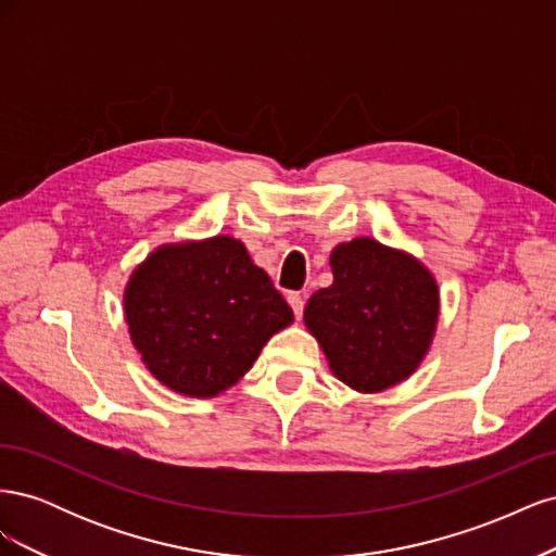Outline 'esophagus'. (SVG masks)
<instances>
[{
  "label": "esophagus",
  "instance_id": "esophagus-1",
  "mask_svg": "<svg viewBox=\"0 0 556 556\" xmlns=\"http://www.w3.org/2000/svg\"><path fill=\"white\" fill-rule=\"evenodd\" d=\"M288 301H290V306H292V311H294V317H296V319H299L301 315H304V306H306L304 296H301L299 292H290V294H288Z\"/></svg>",
  "mask_w": 556,
  "mask_h": 556
}]
</instances>
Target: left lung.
<instances>
[{
  "label": "left lung",
  "mask_w": 556,
  "mask_h": 556,
  "mask_svg": "<svg viewBox=\"0 0 556 556\" xmlns=\"http://www.w3.org/2000/svg\"><path fill=\"white\" fill-rule=\"evenodd\" d=\"M333 282L306 304L304 323L333 376L364 394L406 380L431 345L439 285L408 252L376 239L331 250Z\"/></svg>",
  "instance_id": "8db88e82"
}]
</instances>
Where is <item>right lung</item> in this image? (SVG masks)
Masks as SVG:
<instances>
[{"mask_svg": "<svg viewBox=\"0 0 556 556\" xmlns=\"http://www.w3.org/2000/svg\"><path fill=\"white\" fill-rule=\"evenodd\" d=\"M125 317L141 359L169 390L208 399L239 382L292 308L241 241L162 245L131 274Z\"/></svg>", "mask_w": 556, "mask_h": 556, "instance_id": "obj_1", "label": "right lung"}]
</instances>
